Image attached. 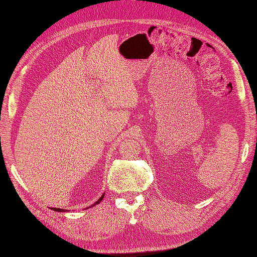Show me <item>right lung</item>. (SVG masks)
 <instances>
[{"label":"right lung","instance_id":"obj_1","mask_svg":"<svg viewBox=\"0 0 257 257\" xmlns=\"http://www.w3.org/2000/svg\"><path fill=\"white\" fill-rule=\"evenodd\" d=\"M104 195H105V194H103V195H102V197L99 198V199L97 200V202H95V204H99V203H101V202H102V199H103V197H104ZM95 204H94V205H95ZM94 205H93V206H94ZM52 210H53V211H58V212H64V211H65L64 209H59V208H52Z\"/></svg>","mask_w":257,"mask_h":257}]
</instances>
